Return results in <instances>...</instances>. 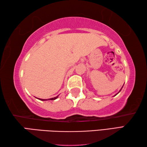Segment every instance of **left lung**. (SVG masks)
Masks as SVG:
<instances>
[{
    "mask_svg": "<svg viewBox=\"0 0 147 147\" xmlns=\"http://www.w3.org/2000/svg\"><path fill=\"white\" fill-rule=\"evenodd\" d=\"M122 88H121V89H122ZM121 90H120V91H121ZM116 94H115V96H116Z\"/></svg>",
    "mask_w": 147,
    "mask_h": 147,
    "instance_id": "1",
    "label": "left lung"
}]
</instances>
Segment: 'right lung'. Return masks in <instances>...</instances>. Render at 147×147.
<instances>
[{"mask_svg":"<svg viewBox=\"0 0 147 147\" xmlns=\"http://www.w3.org/2000/svg\"><path fill=\"white\" fill-rule=\"evenodd\" d=\"M58 97V96H56V97H54V98H49V99H40V98H38V99H39V100H55V99H56Z\"/></svg>","mask_w":147,"mask_h":147,"instance_id":"add662e5","label":"right lung"}]
</instances>
